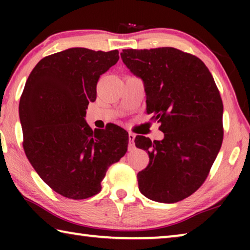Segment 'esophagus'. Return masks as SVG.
<instances>
[{
  "instance_id": "34e87169",
  "label": "esophagus",
  "mask_w": 250,
  "mask_h": 250,
  "mask_svg": "<svg viewBox=\"0 0 250 250\" xmlns=\"http://www.w3.org/2000/svg\"><path fill=\"white\" fill-rule=\"evenodd\" d=\"M134 134L133 133H129V149L132 150L134 147Z\"/></svg>"
}]
</instances>
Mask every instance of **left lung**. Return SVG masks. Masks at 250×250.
<instances>
[{"label":"left lung","mask_w":250,"mask_h":250,"mask_svg":"<svg viewBox=\"0 0 250 250\" xmlns=\"http://www.w3.org/2000/svg\"><path fill=\"white\" fill-rule=\"evenodd\" d=\"M122 62L145 83L146 113L160 122L162 141L143 135L135 146L149 154L139 189L160 203H176L204 183L223 142V101L200 58L173 47L124 49Z\"/></svg>","instance_id":"8db88e82"}]
</instances>
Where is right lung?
<instances>
[{
    "mask_svg": "<svg viewBox=\"0 0 250 250\" xmlns=\"http://www.w3.org/2000/svg\"><path fill=\"white\" fill-rule=\"evenodd\" d=\"M117 49L69 48L37 62L20 99L23 147L34 170L61 195L84 200L101 191L111 164L128 150V132L111 125L92 131L84 120L100 76Z\"/></svg>",
    "mask_w": 250,
    "mask_h": 250,
    "instance_id": "1",
    "label": "right lung"
}]
</instances>
